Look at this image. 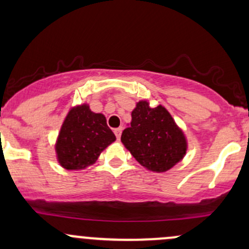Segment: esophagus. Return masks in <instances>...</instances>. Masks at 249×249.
Returning <instances> with one entry per match:
<instances>
[{"label": "esophagus", "mask_w": 249, "mask_h": 249, "mask_svg": "<svg viewBox=\"0 0 249 249\" xmlns=\"http://www.w3.org/2000/svg\"><path fill=\"white\" fill-rule=\"evenodd\" d=\"M122 131H123V127H118V129L114 130V135H116L117 139H120V136H122Z\"/></svg>", "instance_id": "obj_1"}]
</instances>
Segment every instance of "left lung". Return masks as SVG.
<instances>
[{"instance_id":"left-lung-1","label":"left lung","mask_w":249,"mask_h":249,"mask_svg":"<svg viewBox=\"0 0 249 249\" xmlns=\"http://www.w3.org/2000/svg\"><path fill=\"white\" fill-rule=\"evenodd\" d=\"M131 118L120 141L146 170L165 173L184 158L187 137L164 106L139 100Z\"/></svg>"}]
</instances>
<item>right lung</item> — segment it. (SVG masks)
<instances>
[{
    "label": "right lung",
    "mask_w": 249,
    "mask_h": 249,
    "mask_svg": "<svg viewBox=\"0 0 249 249\" xmlns=\"http://www.w3.org/2000/svg\"><path fill=\"white\" fill-rule=\"evenodd\" d=\"M114 141L116 136L103 113H94L86 103L73 106L56 138V160L67 170H84L94 164Z\"/></svg>",
    "instance_id": "1"
}]
</instances>
